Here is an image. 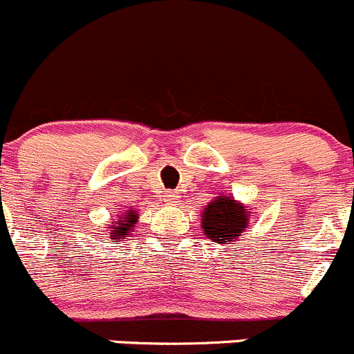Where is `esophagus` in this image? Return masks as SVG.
Wrapping results in <instances>:
<instances>
[{"instance_id": "esophagus-1", "label": "esophagus", "mask_w": 354, "mask_h": 354, "mask_svg": "<svg viewBox=\"0 0 354 354\" xmlns=\"http://www.w3.org/2000/svg\"><path fill=\"white\" fill-rule=\"evenodd\" d=\"M178 194L176 192H167L166 196H164V201H166V204H171V206H173V204H176L178 203Z\"/></svg>"}]
</instances>
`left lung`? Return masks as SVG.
Instances as JSON below:
<instances>
[{"instance_id":"obj_1","label":"left lung","mask_w":354,"mask_h":354,"mask_svg":"<svg viewBox=\"0 0 354 354\" xmlns=\"http://www.w3.org/2000/svg\"><path fill=\"white\" fill-rule=\"evenodd\" d=\"M250 216H253L252 211L230 194H218L201 213V229L209 241L227 246L246 232Z\"/></svg>"}]
</instances>
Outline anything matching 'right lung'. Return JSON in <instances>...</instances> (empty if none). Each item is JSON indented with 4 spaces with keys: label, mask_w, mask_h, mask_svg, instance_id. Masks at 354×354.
Listing matches in <instances>:
<instances>
[{
    "label": "right lung",
    "mask_w": 354,
    "mask_h": 354,
    "mask_svg": "<svg viewBox=\"0 0 354 354\" xmlns=\"http://www.w3.org/2000/svg\"><path fill=\"white\" fill-rule=\"evenodd\" d=\"M138 220H140V213L136 211V207H131L124 214H118L115 218V222H111L106 227L110 239H115L118 243L120 239H125V237L131 236L134 232V227H136Z\"/></svg>",
    "instance_id": "1"
}]
</instances>
